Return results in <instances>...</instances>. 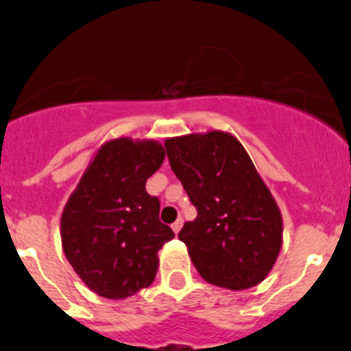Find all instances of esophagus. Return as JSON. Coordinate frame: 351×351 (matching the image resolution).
<instances>
[{
	"label": "esophagus",
	"mask_w": 351,
	"mask_h": 351,
	"mask_svg": "<svg viewBox=\"0 0 351 351\" xmlns=\"http://www.w3.org/2000/svg\"><path fill=\"white\" fill-rule=\"evenodd\" d=\"M182 226H183V219H182V217H178V219H176L175 223L171 224V228H173V231H175V233H178V231L182 230Z\"/></svg>",
	"instance_id": "34e87169"
}]
</instances>
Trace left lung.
Here are the masks:
<instances>
[{"label": "left lung", "instance_id": "1", "mask_svg": "<svg viewBox=\"0 0 351 351\" xmlns=\"http://www.w3.org/2000/svg\"><path fill=\"white\" fill-rule=\"evenodd\" d=\"M165 147L197 209L178 238L200 276L230 290L261 283L281 250L283 219L243 145L214 130L166 138Z\"/></svg>", "mask_w": 351, "mask_h": 351}]
</instances>
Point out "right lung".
I'll return each mask as SVG.
<instances>
[{
  "label": "right lung",
  "mask_w": 351,
  "mask_h": 351,
  "mask_svg": "<svg viewBox=\"0 0 351 351\" xmlns=\"http://www.w3.org/2000/svg\"><path fill=\"white\" fill-rule=\"evenodd\" d=\"M165 154L154 141L106 142L64 206V255L99 297L121 300L147 288L158 273L159 248L175 238L159 221V199L145 190Z\"/></svg>",
  "instance_id": "1"
}]
</instances>
